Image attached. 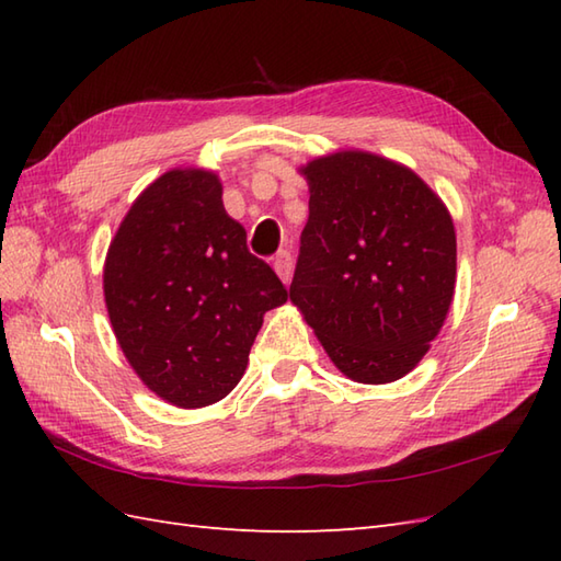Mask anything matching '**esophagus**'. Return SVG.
I'll use <instances>...</instances> for the list:
<instances>
[{
  "instance_id": "34e87169",
  "label": "esophagus",
  "mask_w": 561,
  "mask_h": 561,
  "mask_svg": "<svg viewBox=\"0 0 561 561\" xmlns=\"http://www.w3.org/2000/svg\"><path fill=\"white\" fill-rule=\"evenodd\" d=\"M272 267H274V272L279 274V279H282L284 284H289V282H291V272H294V260H291L289 250H282V253L274 255Z\"/></svg>"
}]
</instances>
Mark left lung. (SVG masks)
Returning a JSON list of instances; mask_svg holds the SVG:
<instances>
[{
	"instance_id": "obj_1",
	"label": "left lung",
	"mask_w": 561,
	"mask_h": 561,
	"mask_svg": "<svg viewBox=\"0 0 561 561\" xmlns=\"http://www.w3.org/2000/svg\"><path fill=\"white\" fill-rule=\"evenodd\" d=\"M308 221L291 304L340 371L392 383L422 362L456 289V229L408 165L337 151L301 165Z\"/></svg>"
}]
</instances>
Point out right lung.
<instances>
[{"label":"right lung","mask_w":561,"mask_h":561,"mask_svg":"<svg viewBox=\"0 0 561 561\" xmlns=\"http://www.w3.org/2000/svg\"><path fill=\"white\" fill-rule=\"evenodd\" d=\"M103 294L141 383L183 410L229 396L262 316L289 296L205 169L163 173L133 202L105 255Z\"/></svg>","instance_id":"right-lung-1"}]
</instances>
